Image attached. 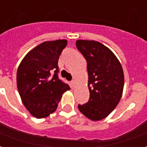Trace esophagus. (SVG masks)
Returning <instances> with one entry per match:
<instances>
[{"label":"esophagus","mask_w":147,"mask_h":147,"mask_svg":"<svg viewBox=\"0 0 147 147\" xmlns=\"http://www.w3.org/2000/svg\"><path fill=\"white\" fill-rule=\"evenodd\" d=\"M71 85H72V86H75L76 85V81L75 80H73V81H71Z\"/></svg>","instance_id":"34e87169"}]
</instances>
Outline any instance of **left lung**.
Here are the masks:
<instances>
[{"label": "left lung", "mask_w": 147, "mask_h": 147, "mask_svg": "<svg viewBox=\"0 0 147 147\" xmlns=\"http://www.w3.org/2000/svg\"><path fill=\"white\" fill-rule=\"evenodd\" d=\"M76 47L87 62L89 102L79 105L82 113L93 121L104 119L117 107L123 94L122 66L113 52L96 41L77 40Z\"/></svg>", "instance_id": "obj_1"}]
</instances>
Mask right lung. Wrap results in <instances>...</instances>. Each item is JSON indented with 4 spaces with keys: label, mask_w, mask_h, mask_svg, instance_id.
<instances>
[{
    "label": "right lung",
    "mask_w": 147,
    "mask_h": 147,
    "mask_svg": "<svg viewBox=\"0 0 147 147\" xmlns=\"http://www.w3.org/2000/svg\"><path fill=\"white\" fill-rule=\"evenodd\" d=\"M65 39L42 42L28 52L19 65L16 82L24 106L33 117L54 113L69 86L58 78V60L67 45Z\"/></svg>",
    "instance_id": "add662e5"
}]
</instances>
